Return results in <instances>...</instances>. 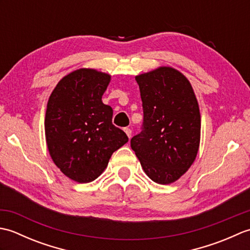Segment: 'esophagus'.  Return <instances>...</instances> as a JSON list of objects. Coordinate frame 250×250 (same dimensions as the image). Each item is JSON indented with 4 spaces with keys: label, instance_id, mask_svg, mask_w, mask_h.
Segmentation results:
<instances>
[{
    "label": "esophagus",
    "instance_id": "esophagus-1",
    "mask_svg": "<svg viewBox=\"0 0 250 250\" xmlns=\"http://www.w3.org/2000/svg\"><path fill=\"white\" fill-rule=\"evenodd\" d=\"M124 131L125 132V134L126 135H128V137H129V139H131V134H132V130L130 129V128H125L124 129Z\"/></svg>",
    "mask_w": 250,
    "mask_h": 250
}]
</instances>
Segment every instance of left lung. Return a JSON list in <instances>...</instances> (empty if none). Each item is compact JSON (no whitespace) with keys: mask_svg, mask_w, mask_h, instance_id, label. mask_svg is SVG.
Returning <instances> with one entry per match:
<instances>
[{"mask_svg":"<svg viewBox=\"0 0 250 250\" xmlns=\"http://www.w3.org/2000/svg\"><path fill=\"white\" fill-rule=\"evenodd\" d=\"M135 79L144 118L131 148L151 180L174 183L187 172L199 150L198 101L188 79L175 68L159 67Z\"/></svg>","mask_w":250,"mask_h":250,"instance_id":"8db88e82","label":"left lung"}]
</instances>
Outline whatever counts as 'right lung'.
I'll return each instance as SVG.
<instances>
[{"label": "right lung", "mask_w": 250, "mask_h": 250, "mask_svg": "<svg viewBox=\"0 0 250 250\" xmlns=\"http://www.w3.org/2000/svg\"><path fill=\"white\" fill-rule=\"evenodd\" d=\"M108 74L81 68L63 77L47 104L45 134L56 166L77 183H90L107 167L113 152L129 141L111 122L102 102Z\"/></svg>", "instance_id": "add662e5"}]
</instances>
